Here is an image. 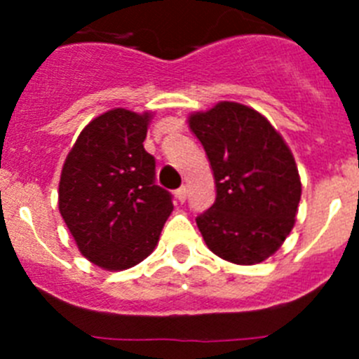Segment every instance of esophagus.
I'll return each instance as SVG.
<instances>
[{
    "label": "esophagus",
    "instance_id": "obj_1",
    "mask_svg": "<svg viewBox=\"0 0 359 359\" xmlns=\"http://www.w3.org/2000/svg\"><path fill=\"white\" fill-rule=\"evenodd\" d=\"M176 199L180 203H185V199H187V189H185V187H182V189L176 190Z\"/></svg>",
    "mask_w": 359,
    "mask_h": 359
}]
</instances>
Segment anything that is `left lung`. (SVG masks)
I'll use <instances>...</instances> for the list:
<instances>
[{"label":"left lung","instance_id":"1","mask_svg":"<svg viewBox=\"0 0 359 359\" xmlns=\"http://www.w3.org/2000/svg\"><path fill=\"white\" fill-rule=\"evenodd\" d=\"M187 123L217 189L214 205L196 219L203 239L228 262H264L293 230L302 196L290 145L262 113L230 100L190 113Z\"/></svg>","mask_w":359,"mask_h":359}]
</instances>
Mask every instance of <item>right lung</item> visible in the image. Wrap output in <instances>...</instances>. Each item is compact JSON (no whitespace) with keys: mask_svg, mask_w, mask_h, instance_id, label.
Returning a JSON list of instances; mask_svg holds the SVG:
<instances>
[{"mask_svg":"<svg viewBox=\"0 0 359 359\" xmlns=\"http://www.w3.org/2000/svg\"><path fill=\"white\" fill-rule=\"evenodd\" d=\"M152 115L126 107L98 115L62 165L59 212L79 252L106 271L147 259L172 212L169 192L154 185V158L144 149Z\"/></svg>","mask_w":359,"mask_h":359,"instance_id":"1","label":"right lung"}]
</instances>
